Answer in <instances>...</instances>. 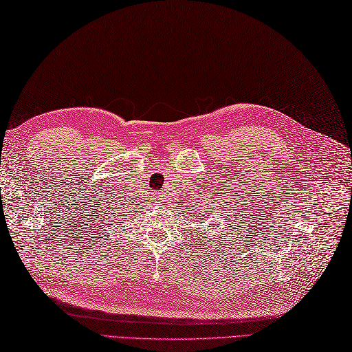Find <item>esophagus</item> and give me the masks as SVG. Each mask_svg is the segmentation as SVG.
I'll use <instances>...</instances> for the list:
<instances>
[{
	"mask_svg": "<svg viewBox=\"0 0 352 352\" xmlns=\"http://www.w3.org/2000/svg\"><path fill=\"white\" fill-rule=\"evenodd\" d=\"M153 199L155 201V203H159V201H160L162 198H160V195H157V193H154V195H153Z\"/></svg>",
	"mask_w": 352,
	"mask_h": 352,
	"instance_id": "obj_1",
	"label": "esophagus"
}]
</instances>
